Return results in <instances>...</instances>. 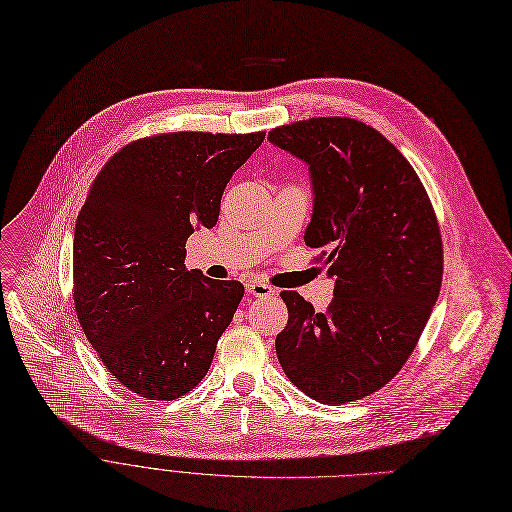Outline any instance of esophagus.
<instances>
[{"instance_id": "esophagus-1", "label": "esophagus", "mask_w": 512, "mask_h": 512, "mask_svg": "<svg viewBox=\"0 0 512 512\" xmlns=\"http://www.w3.org/2000/svg\"><path fill=\"white\" fill-rule=\"evenodd\" d=\"M246 289H248V294H252L254 298H269V296H273L275 294V289L269 285V283H264V281H248L246 283Z\"/></svg>"}]
</instances>
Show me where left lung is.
Here are the masks:
<instances>
[{
    "label": "left lung",
    "mask_w": 512,
    "mask_h": 512,
    "mask_svg": "<svg viewBox=\"0 0 512 512\" xmlns=\"http://www.w3.org/2000/svg\"><path fill=\"white\" fill-rule=\"evenodd\" d=\"M271 143L310 166L308 248L335 279L327 312L281 291L277 358L312 400L339 406L392 381L440 296L442 233L415 168L377 129L346 116L277 127Z\"/></svg>",
    "instance_id": "obj_1"
}]
</instances>
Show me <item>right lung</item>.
<instances>
[{"label": "right lung", "mask_w": 512, "mask_h": 512, "mask_svg": "<svg viewBox=\"0 0 512 512\" xmlns=\"http://www.w3.org/2000/svg\"><path fill=\"white\" fill-rule=\"evenodd\" d=\"M264 139L179 131L127 143L77 216L72 298L112 377L148 400L189 394L243 298L239 281L187 271L185 243L212 229L235 170Z\"/></svg>", "instance_id": "1"}]
</instances>
